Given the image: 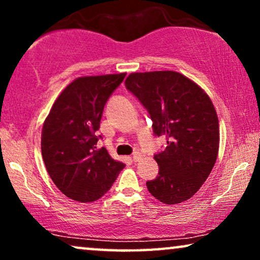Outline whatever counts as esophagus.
<instances>
[{
	"instance_id": "obj_1",
	"label": "esophagus",
	"mask_w": 260,
	"mask_h": 260,
	"mask_svg": "<svg viewBox=\"0 0 260 260\" xmlns=\"http://www.w3.org/2000/svg\"><path fill=\"white\" fill-rule=\"evenodd\" d=\"M141 157H142V155L140 154V152H138V151H135V152H134V155H133V159H134L135 162H138V161H140Z\"/></svg>"
}]
</instances>
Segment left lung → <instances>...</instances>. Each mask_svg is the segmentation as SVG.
<instances>
[{"instance_id":"8db88e82","label":"left lung","mask_w":260,"mask_h":260,"mask_svg":"<svg viewBox=\"0 0 260 260\" xmlns=\"http://www.w3.org/2000/svg\"><path fill=\"white\" fill-rule=\"evenodd\" d=\"M125 87L147 109L155 136L167 138L165 150L154 155L158 176L148 181V190L167 205L188 200L218 157L219 120L211 98L174 71L131 73Z\"/></svg>"}]
</instances>
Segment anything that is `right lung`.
<instances>
[{
	"mask_svg": "<svg viewBox=\"0 0 260 260\" xmlns=\"http://www.w3.org/2000/svg\"><path fill=\"white\" fill-rule=\"evenodd\" d=\"M124 78L125 73L78 78L60 93L45 119L41 152L46 169L72 200L101 199L125 167L97 147L103 110Z\"/></svg>",
	"mask_w": 260,
	"mask_h": 260,
	"instance_id": "right-lung-1",
	"label": "right lung"
}]
</instances>
